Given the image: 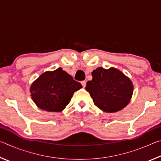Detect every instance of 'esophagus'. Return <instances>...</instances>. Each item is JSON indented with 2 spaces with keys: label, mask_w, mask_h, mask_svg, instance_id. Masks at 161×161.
<instances>
[{
  "label": "esophagus",
  "mask_w": 161,
  "mask_h": 161,
  "mask_svg": "<svg viewBox=\"0 0 161 161\" xmlns=\"http://www.w3.org/2000/svg\"><path fill=\"white\" fill-rule=\"evenodd\" d=\"M86 81H81V85H82V86L83 87H85L86 86Z\"/></svg>",
  "instance_id": "1"
}]
</instances>
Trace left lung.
I'll return each mask as SVG.
<instances>
[{
	"instance_id": "1",
	"label": "left lung",
	"mask_w": 161,
	"mask_h": 161,
	"mask_svg": "<svg viewBox=\"0 0 161 161\" xmlns=\"http://www.w3.org/2000/svg\"><path fill=\"white\" fill-rule=\"evenodd\" d=\"M92 80L86 83V90L94 104L107 113H115L129 104L133 92L129 77L114 67H98L92 72Z\"/></svg>"
}]
</instances>
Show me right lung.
Listing matches in <instances>:
<instances>
[{
  "mask_svg": "<svg viewBox=\"0 0 161 161\" xmlns=\"http://www.w3.org/2000/svg\"><path fill=\"white\" fill-rule=\"evenodd\" d=\"M82 88L61 67L47 71L35 80L30 87L31 98L37 107L50 112H61L76 91Z\"/></svg>",
  "mask_w": 161,
  "mask_h": 161,
  "instance_id": "obj_1",
  "label": "right lung"
}]
</instances>
